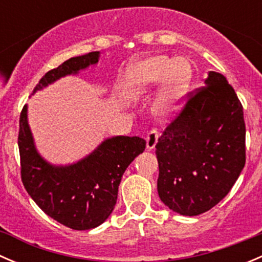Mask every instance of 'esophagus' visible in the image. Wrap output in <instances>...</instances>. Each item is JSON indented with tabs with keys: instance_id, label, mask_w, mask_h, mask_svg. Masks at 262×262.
<instances>
[{
	"instance_id": "obj_1",
	"label": "esophagus",
	"mask_w": 262,
	"mask_h": 262,
	"mask_svg": "<svg viewBox=\"0 0 262 262\" xmlns=\"http://www.w3.org/2000/svg\"><path fill=\"white\" fill-rule=\"evenodd\" d=\"M157 141H158V133L157 130H150L149 133H148L147 138H146V146H147V149L148 150H152L153 148L156 147V144H157Z\"/></svg>"
}]
</instances>
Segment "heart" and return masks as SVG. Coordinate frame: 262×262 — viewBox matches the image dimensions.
Here are the masks:
<instances>
[{
  "label": "heart",
  "instance_id": "heart-1",
  "mask_svg": "<svg viewBox=\"0 0 262 262\" xmlns=\"http://www.w3.org/2000/svg\"><path fill=\"white\" fill-rule=\"evenodd\" d=\"M191 77V66L184 58L172 59L163 54L152 55L129 70L121 84V92L125 99L136 101L161 83L150 102L149 112L156 120L165 123L180 110Z\"/></svg>",
  "mask_w": 262,
  "mask_h": 262
}]
</instances>
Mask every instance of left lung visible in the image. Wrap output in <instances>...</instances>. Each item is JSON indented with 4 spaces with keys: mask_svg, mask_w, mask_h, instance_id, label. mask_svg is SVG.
Returning a JSON list of instances; mask_svg holds the SVG:
<instances>
[{
    "mask_svg": "<svg viewBox=\"0 0 262 262\" xmlns=\"http://www.w3.org/2000/svg\"><path fill=\"white\" fill-rule=\"evenodd\" d=\"M244 109L223 75L208 72L156 144L157 190L171 210L194 216L229 192L246 162Z\"/></svg>",
    "mask_w": 262,
    "mask_h": 262,
    "instance_id": "8db88e82",
    "label": "left lung"
}]
</instances>
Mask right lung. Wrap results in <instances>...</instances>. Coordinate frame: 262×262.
<instances>
[{
  "instance_id": "right-lung-1",
  "label": "right lung",
  "mask_w": 262,
  "mask_h": 262,
  "mask_svg": "<svg viewBox=\"0 0 262 262\" xmlns=\"http://www.w3.org/2000/svg\"><path fill=\"white\" fill-rule=\"evenodd\" d=\"M99 58L100 52L70 58L46 73L33 95L59 78L78 75L80 71L97 64ZM144 148L143 138L116 136L104 139L77 162L53 165L36 149L28 120V105L20 115L18 150L24 186L47 215L76 231L95 228L109 218L123 173Z\"/></svg>"
}]
</instances>
